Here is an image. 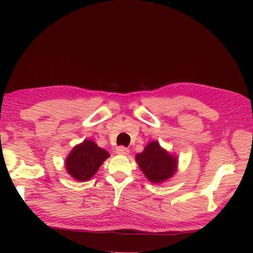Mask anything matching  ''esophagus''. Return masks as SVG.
<instances>
[{
  "label": "esophagus",
  "instance_id": "esophagus-1",
  "mask_svg": "<svg viewBox=\"0 0 253 253\" xmlns=\"http://www.w3.org/2000/svg\"><path fill=\"white\" fill-rule=\"evenodd\" d=\"M116 153H117V154H119V155H127L128 153H129V151H128V149H126L125 147H118L116 149Z\"/></svg>",
  "mask_w": 253,
  "mask_h": 253
}]
</instances>
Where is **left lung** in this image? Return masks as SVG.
I'll use <instances>...</instances> for the list:
<instances>
[{"label":"left lung","instance_id":"obj_1","mask_svg":"<svg viewBox=\"0 0 253 253\" xmlns=\"http://www.w3.org/2000/svg\"><path fill=\"white\" fill-rule=\"evenodd\" d=\"M140 170L151 182L162 183L177 171L178 157L164 149L158 141H150L141 153L135 156Z\"/></svg>","mask_w":253,"mask_h":253}]
</instances>
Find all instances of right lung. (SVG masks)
<instances>
[{
	"label": "right lung",
	"instance_id": "1",
	"mask_svg": "<svg viewBox=\"0 0 253 253\" xmlns=\"http://www.w3.org/2000/svg\"><path fill=\"white\" fill-rule=\"evenodd\" d=\"M110 157V153L98 147L95 141L85 139L75 145L65 159V169L75 180L86 181L97 173Z\"/></svg>",
	"mask_w": 253,
	"mask_h": 253
}]
</instances>
